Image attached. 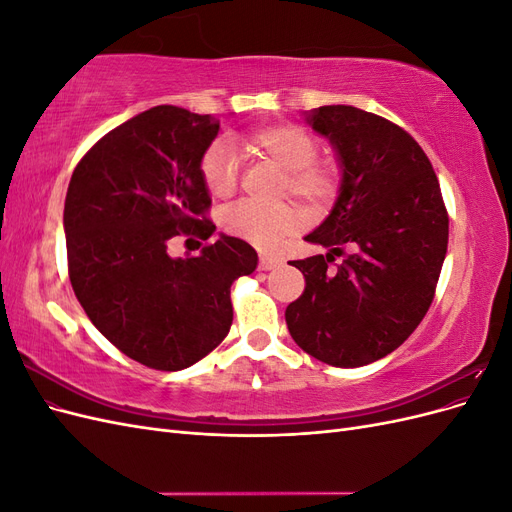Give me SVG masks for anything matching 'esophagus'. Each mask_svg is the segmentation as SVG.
<instances>
[{
  "mask_svg": "<svg viewBox=\"0 0 512 512\" xmlns=\"http://www.w3.org/2000/svg\"><path fill=\"white\" fill-rule=\"evenodd\" d=\"M277 265H280V258H275V256H260V262H258L260 271H271V269H275Z\"/></svg>",
  "mask_w": 512,
  "mask_h": 512,
  "instance_id": "34e87169",
  "label": "esophagus"
}]
</instances>
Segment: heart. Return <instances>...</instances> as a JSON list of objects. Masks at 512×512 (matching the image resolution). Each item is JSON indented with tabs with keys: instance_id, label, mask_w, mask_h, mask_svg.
Listing matches in <instances>:
<instances>
[{
	"instance_id": "heart-1",
	"label": "heart",
	"mask_w": 512,
	"mask_h": 512,
	"mask_svg": "<svg viewBox=\"0 0 512 512\" xmlns=\"http://www.w3.org/2000/svg\"><path fill=\"white\" fill-rule=\"evenodd\" d=\"M247 149L282 170V196L297 198L312 211L333 203L342 170L333 160L316 158V138L303 128L292 126V123H269L250 134ZM237 173V153L226 138L215 141L200 158V179L213 196L228 198L235 192ZM299 226L301 213L290 205L260 209L243 203L224 215V228L232 237L252 243L260 250H273Z\"/></svg>"
}]
</instances>
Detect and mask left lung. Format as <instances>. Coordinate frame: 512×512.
Listing matches in <instances>:
<instances>
[{"label":"left lung","instance_id":"left-lung-1","mask_svg":"<svg viewBox=\"0 0 512 512\" xmlns=\"http://www.w3.org/2000/svg\"><path fill=\"white\" fill-rule=\"evenodd\" d=\"M307 123L331 141L342 183L329 218L305 237L329 254L292 260L305 290L286 307V324L314 359L361 367L399 348L425 318L448 213L429 158L404 128L346 104L320 106ZM335 255L345 262L333 270Z\"/></svg>","mask_w":512,"mask_h":512}]
</instances>
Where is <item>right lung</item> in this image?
Masks as SVG:
<instances>
[{
  "mask_svg": "<svg viewBox=\"0 0 512 512\" xmlns=\"http://www.w3.org/2000/svg\"><path fill=\"white\" fill-rule=\"evenodd\" d=\"M220 119L153 106L104 134L76 164L64 207L68 273L94 327L130 359L160 371L194 365L232 324L230 286L250 275V243L220 235L200 256H168L179 235L207 241L200 158Z\"/></svg>",
  "mask_w": 512,
  "mask_h": 512,
  "instance_id": "right-lung-1",
  "label": "right lung"
}]
</instances>
